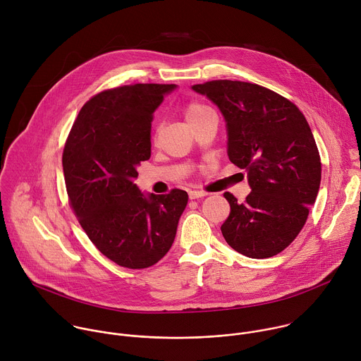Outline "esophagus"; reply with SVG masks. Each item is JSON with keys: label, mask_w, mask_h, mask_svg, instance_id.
<instances>
[{"label": "esophagus", "mask_w": 361, "mask_h": 361, "mask_svg": "<svg viewBox=\"0 0 361 361\" xmlns=\"http://www.w3.org/2000/svg\"><path fill=\"white\" fill-rule=\"evenodd\" d=\"M205 195H207V192H205V191H201V190H191V191L188 192V197H190L191 200L202 198V197H205Z\"/></svg>", "instance_id": "1"}]
</instances>
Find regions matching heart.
Returning <instances> with one entry per match:
<instances>
[{"label":"heart","instance_id":"1","mask_svg":"<svg viewBox=\"0 0 361 361\" xmlns=\"http://www.w3.org/2000/svg\"><path fill=\"white\" fill-rule=\"evenodd\" d=\"M212 113H214V111L210 107L200 104V102H191V104H188L184 110L185 120L188 121V124H192V123L201 120L202 117H205L207 114H212Z\"/></svg>","mask_w":361,"mask_h":361}]
</instances>
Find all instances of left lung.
Instances as JSON below:
<instances>
[{
  "label": "left lung",
  "mask_w": 361,
  "mask_h": 361,
  "mask_svg": "<svg viewBox=\"0 0 361 361\" xmlns=\"http://www.w3.org/2000/svg\"><path fill=\"white\" fill-rule=\"evenodd\" d=\"M224 117L227 154L247 171L251 192L243 204L224 192L230 216L221 233L251 259L283 251L305 224L320 181L319 149L302 113L277 92L244 81L217 80L191 87Z\"/></svg>",
  "instance_id": "left-lung-1"
}]
</instances>
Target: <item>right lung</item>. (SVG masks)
I'll return each mask as SVG.
<instances>
[{
  "label": "right lung",
  "instance_id": "add662e5",
  "mask_svg": "<svg viewBox=\"0 0 361 361\" xmlns=\"http://www.w3.org/2000/svg\"><path fill=\"white\" fill-rule=\"evenodd\" d=\"M176 84L102 91L81 109L63 170L78 221L92 244L121 267L147 269L171 248L188 194L142 192L137 167L151 156L152 114Z\"/></svg>",
  "mask_w": 361,
  "mask_h": 361
}]
</instances>
